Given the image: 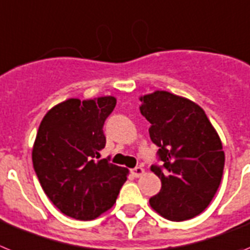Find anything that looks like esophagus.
Instances as JSON below:
<instances>
[{
	"mask_svg": "<svg viewBox=\"0 0 250 250\" xmlns=\"http://www.w3.org/2000/svg\"><path fill=\"white\" fill-rule=\"evenodd\" d=\"M131 172L134 177H140L145 173V170H143L142 167H134L133 170H131Z\"/></svg>",
	"mask_w": 250,
	"mask_h": 250,
	"instance_id": "esophagus-1",
	"label": "esophagus"
}]
</instances>
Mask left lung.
Here are the masks:
<instances>
[{
	"label": "left lung",
	"instance_id": "obj_1",
	"mask_svg": "<svg viewBox=\"0 0 250 250\" xmlns=\"http://www.w3.org/2000/svg\"><path fill=\"white\" fill-rule=\"evenodd\" d=\"M140 101L162 161V166H151L162 186L149 205L168 220L194 218L208 208L223 177L225 155L218 132L190 99L156 90Z\"/></svg>",
	"mask_w": 250,
	"mask_h": 250
}]
</instances>
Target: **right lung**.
Listing matches in <instances>:
<instances>
[{
    "mask_svg": "<svg viewBox=\"0 0 250 250\" xmlns=\"http://www.w3.org/2000/svg\"><path fill=\"white\" fill-rule=\"evenodd\" d=\"M117 99L70 98L45 114L32 147L35 172L51 203L66 216L92 220L114 205L128 170L101 160L103 125Z\"/></svg>",
    "mask_w": 250,
    "mask_h": 250,
    "instance_id": "1",
    "label": "right lung"
}]
</instances>
